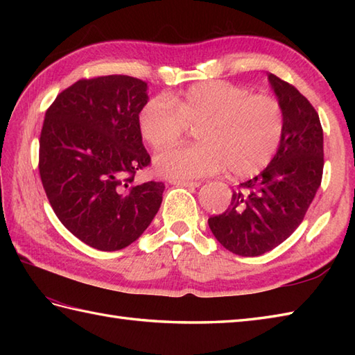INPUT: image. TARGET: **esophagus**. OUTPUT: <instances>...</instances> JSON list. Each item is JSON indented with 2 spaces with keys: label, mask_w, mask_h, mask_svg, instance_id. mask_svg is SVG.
I'll list each match as a JSON object with an SVG mask.
<instances>
[{
  "label": "esophagus",
  "mask_w": 355,
  "mask_h": 355,
  "mask_svg": "<svg viewBox=\"0 0 355 355\" xmlns=\"http://www.w3.org/2000/svg\"><path fill=\"white\" fill-rule=\"evenodd\" d=\"M172 184L187 187V189H195V187H200L201 186L200 182H172Z\"/></svg>",
  "instance_id": "1"
}]
</instances>
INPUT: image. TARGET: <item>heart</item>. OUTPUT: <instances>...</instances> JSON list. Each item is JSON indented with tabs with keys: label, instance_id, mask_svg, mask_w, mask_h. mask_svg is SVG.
Instances as JSON below:
<instances>
[{
	"label": "heart",
	"instance_id": "heart-1",
	"mask_svg": "<svg viewBox=\"0 0 355 355\" xmlns=\"http://www.w3.org/2000/svg\"><path fill=\"white\" fill-rule=\"evenodd\" d=\"M139 131L154 149L171 146L186 126L197 145L175 146L154 158L158 175L189 182L223 172L236 178L261 172L277 153L285 130L284 110L275 97L252 94L230 82H200L182 94L149 99L137 116Z\"/></svg>",
	"mask_w": 355,
	"mask_h": 355
}]
</instances>
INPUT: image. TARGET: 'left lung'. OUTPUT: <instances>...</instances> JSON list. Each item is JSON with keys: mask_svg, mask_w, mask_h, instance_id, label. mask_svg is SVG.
<instances>
[{"mask_svg": "<svg viewBox=\"0 0 355 355\" xmlns=\"http://www.w3.org/2000/svg\"><path fill=\"white\" fill-rule=\"evenodd\" d=\"M268 82L284 110L281 145L266 169L233 192L229 209L209 218L214 236L239 256H259L284 243L302 223L322 182L319 114L288 82L271 73Z\"/></svg>", "mask_w": 355, "mask_h": 355, "instance_id": "1", "label": "left lung"}]
</instances>
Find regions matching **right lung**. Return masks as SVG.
Here are the masks:
<instances>
[{
    "label": "right lung",
    "instance_id": "1",
    "mask_svg": "<svg viewBox=\"0 0 355 355\" xmlns=\"http://www.w3.org/2000/svg\"><path fill=\"white\" fill-rule=\"evenodd\" d=\"M148 84L111 74L82 79L45 112L40 173L50 205L82 243L102 252L132 244L160 209L164 184H134L150 163L137 116Z\"/></svg>",
    "mask_w": 355,
    "mask_h": 355
}]
</instances>
